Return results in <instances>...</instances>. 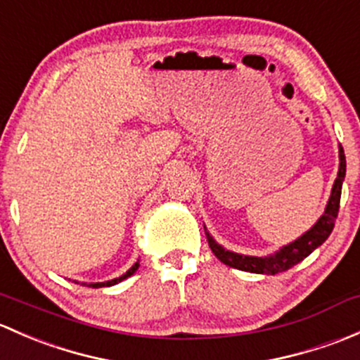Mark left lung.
<instances>
[{
    "label": "left lung",
    "instance_id": "left-lung-1",
    "mask_svg": "<svg viewBox=\"0 0 360 360\" xmlns=\"http://www.w3.org/2000/svg\"><path fill=\"white\" fill-rule=\"evenodd\" d=\"M345 172H347V160H345V151L340 146V169H338V177L333 184L331 197H329L328 205H326L324 214L319 217L317 223L301 235L300 238L291 242V244L284 245L281 250L270 256L257 257V256H242V254L231 252L226 250L223 245L217 244L209 231H205L207 242L209 248L212 249L214 256L221 261V263L228 264L231 268H237L242 271H250V274H263V275H275L281 271L289 270L294 264L303 261L308 254L314 252L319 245L324 244L328 237L331 235L333 228H335V221L338 217V210H340V198H341V186H343Z\"/></svg>",
    "mask_w": 360,
    "mask_h": 360
}]
</instances>
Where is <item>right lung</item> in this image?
<instances>
[{"label": "right lung", "mask_w": 360, "mask_h": 360, "mask_svg": "<svg viewBox=\"0 0 360 360\" xmlns=\"http://www.w3.org/2000/svg\"><path fill=\"white\" fill-rule=\"evenodd\" d=\"M137 268H139V259L136 261V263H134V266L130 268V270H127V274H123L122 277H118V278H112V281H108V282H97V284H89L90 288H110V285H115V284H118V282H122V281H125L127 277H130V275H134L136 274V270Z\"/></svg>", "instance_id": "1"}]
</instances>
